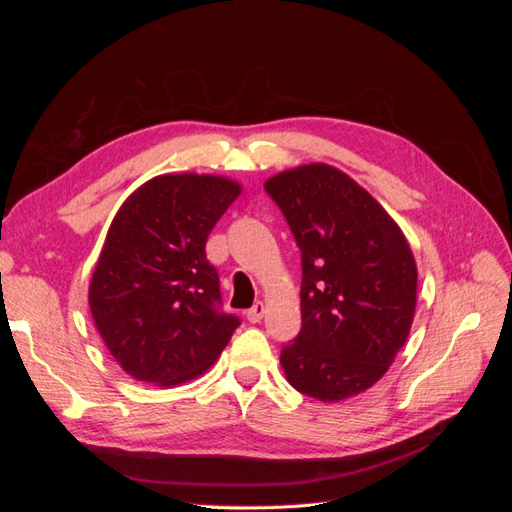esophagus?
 <instances>
[{
	"mask_svg": "<svg viewBox=\"0 0 512 512\" xmlns=\"http://www.w3.org/2000/svg\"><path fill=\"white\" fill-rule=\"evenodd\" d=\"M265 312H267V305L262 303V301H256L250 309H247V320L256 324V322L262 320V316H265Z\"/></svg>",
	"mask_w": 512,
	"mask_h": 512,
	"instance_id": "1",
	"label": "esophagus"
}]
</instances>
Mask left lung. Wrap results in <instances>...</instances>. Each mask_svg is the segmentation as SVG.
I'll return each instance as SVG.
<instances>
[{
	"mask_svg": "<svg viewBox=\"0 0 512 512\" xmlns=\"http://www.w3.org/2000/svg\"><path fill=\"white\" fill-rule=\"evenodd\" d=\"M265 190L301 250L303 327L282 350L286 380L318 401L371 389L404 348L416 312V260L399 224L344 170L312 162Z\"/></svg>",
	"mask_w": 512,
	"mask_h": 512,
	"instance_id": "left-lung-1",
	"label": "left lung"
}]
</instances>
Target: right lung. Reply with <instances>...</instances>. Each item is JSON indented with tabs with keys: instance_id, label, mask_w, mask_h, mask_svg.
<instances>
[{
	"instance_id": "add662e5",
	"label": "right lung",
	"mask_w": 512,
	"mask_h": 512,
	"mask_svg": "<svg viewBox=\"0 0 512 512\" xmlns=\"http://www.w3.org/2000/svg\"><path fill=\"white\" fill-rule=\"evenodd\" d=\"M241 192L222 175L170 173L145 181L115 213L89 309L130 378L177 386L203 376L239 327L218 309L220 280L205 245Z\"/></svg>"
}]
</instances>
